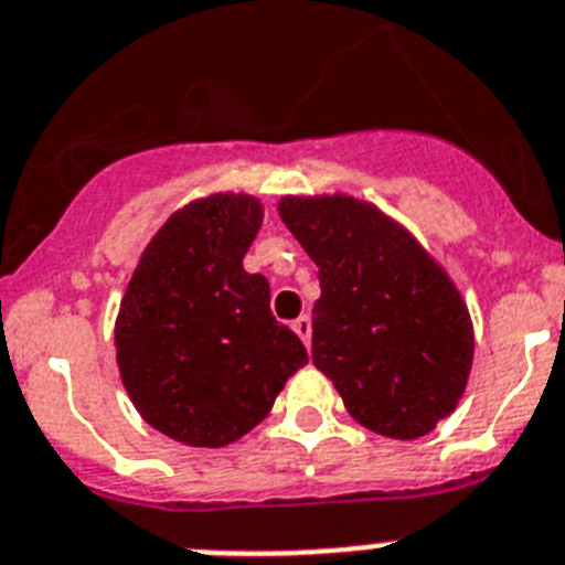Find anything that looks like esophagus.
I'll return each mask as SVG.
<instances>
[{
    "mask_svg": "<svg viewBox=\"0 0 565 565\" xmlns=\"http://www.w3.org/2000/svg\"><path fill=\"white\" fill-rule=\"evenodd\" d=\"M292 330L298 332V338H301L303 343H310V338H312V318L307 316V312H303V316H298L296 321H292Z\"/></svg>",
    "mask_w": 565,
    "mask_h": 565,
    "instance_id": "obj_1",
    "label": "esophagus"
}]
</instances>
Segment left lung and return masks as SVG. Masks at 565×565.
Instances as JSON below:
<instances>
[{
    "mask_svg": "<svg viewBox=\"0 0 565 565\" xmlns=\"http://www.w3.org/2000/svg\"><path fill=\"white\" fill-rule=\"evenodd\" d=\"M278 215L318 267L312 364L352 418L398 440L449 418L472 372L475 330L435 255L355 195H281Z\"/></svg>",
    "mask_w": 565,
    "mask_h": 565,
    "instance_id": "obj_1",
    "label": "left lung"
}]
</instances>
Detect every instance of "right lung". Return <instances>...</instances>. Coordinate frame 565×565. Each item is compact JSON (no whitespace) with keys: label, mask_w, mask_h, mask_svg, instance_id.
I'll list each match as a JSON object with an SVG mask.
<instances>
[{"label":"right lung","mask_w":565,"mask_h":565,"mask_svg":"<svg viewBox=\"0 0 565 565\" xmlns=\"http://www.w3.org/2000/svg\"><path fill=\"white\" fill-rule=\"evenodd\" d=\"M249 193L175 210L141 249L113 327L136 412L167 438L218 449L262 424L310 355L269 312V284L244 255L262 230Z\"/></svg>","instance_id":"add662e5"}]
</instances>
